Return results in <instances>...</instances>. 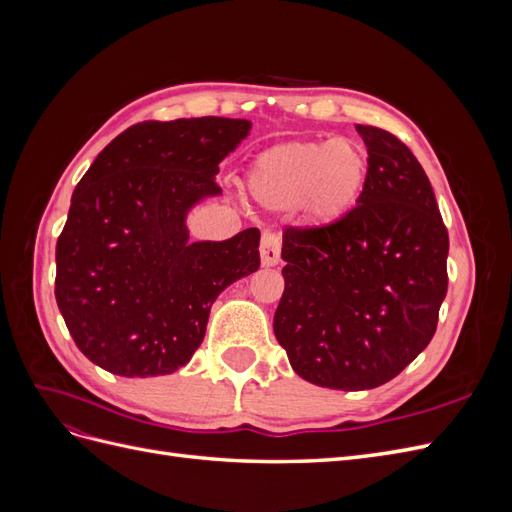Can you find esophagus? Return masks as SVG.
<instances>
[{"mask_svg":"<svg viewBox=\"0 0 512 512\" xmlns=\"http://www.w3.org/2000/svg\"><path fill=\"white\" fill-rule=\"evenodd\" d=\"M280 254H282V241L280 235L275 232H265L260 241V260L262 267H275L280 262Z\"/></svg>","mask_w":512,"mask_h":512,"instance_id":"obj_1","label":"esophagus"}]
</instances>
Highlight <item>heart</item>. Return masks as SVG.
Here are the masks:
<instances>
[{
	"mask_svg": "<svg viewBox=\"0 0 512 512\" xmlns=\"http://www.w3.org/2000/svg\"><path fill=\"white\" fill-rule=\"evenodd\" d=\"M367 177V151L350 138L288 141L252 162L247 190L267 209L299 207L307 224L329 226L356 207Z\"/></svg>",
	"mask_w": 512,
	"mask_h": 512,
	"instance_id": "1",
	"label": "heart"
}]
</instances>
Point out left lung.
Instances as JSON below:
<instances>
[{"mask_svg": "<svg viewBox=\"0 0 512 512\" xmlns=\"http://www.w3.org/2000/svg\"><path fill=\"white\" fill-rule=\"evenodd\" d=\"M369 177L356 207L324 228H288L273 318L292 369L324 389L393 380L436 333L448 232L429 177L386 130L356 126Z\"/></svg>", "mask_w": 512, "mask_h": 512, "instance_id": "left-lung-1", "label": "left lung"}]
</instances>
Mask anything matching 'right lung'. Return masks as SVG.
<instances>
[{
    "mask_svg": "<svg viewBox=\"0 0 512 512\" xmlns=\"http://www.w3.org/2000/svg\"><path fill=\"white\" fill-rule=\"evenodd\" d=\"M252 121H143L121 132L72 194L55 299L74 344L123 378L173 374L203 344L215 299L260 267V232L190 241L188 215L222 196L220 162Z\"/></svg>",
    "mask_w": 512,
    "mask_h": 512,
    "instance_id": "add662e5",
    "label": "right lung"
}]
</instances>
